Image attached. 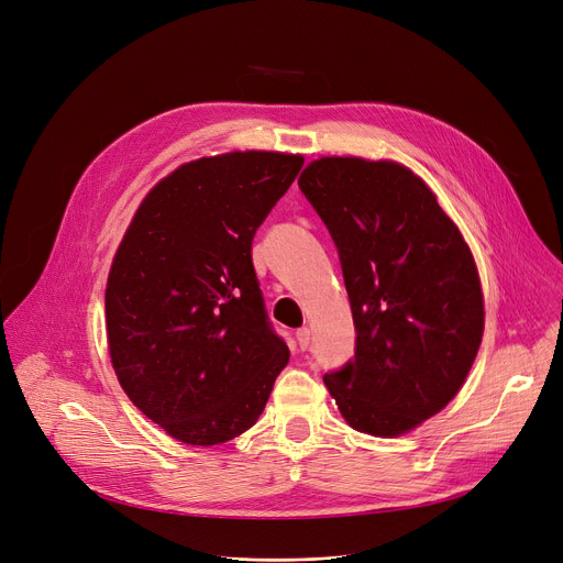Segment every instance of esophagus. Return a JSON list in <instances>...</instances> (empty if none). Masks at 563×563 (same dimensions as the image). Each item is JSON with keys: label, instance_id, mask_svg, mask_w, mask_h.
<instances>
[{"label": "esophagus", "instance_id": "1", "mask_svg": "<svg viewBox=\"0 0 563 563\" xmlns=\"http://www.w3.org/2000/svg\"><path fill=\"white\" fill-rule=\"evenodd\" d=\"M295 340H297V344H299V349L301 351H306L308 346H310V331L306 329V327H301V329H297V333H295Z\"/></svg>", "mask_w": 563, "mask_h": 563}]
</instances>
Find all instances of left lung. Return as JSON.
Listing matches in <instances>:
<instances>
[{"mask_svg": "<svg viewBox=\"0 0 563 563\" xmlns=\"http://www.w3.org/2000/svg\"><path fill=\"white\" fill-rule=\"evenodd\" d=\"M299 190L335 241L355 355L324 385L346 422L400 435L463 387L483 338L474 257L429 187L391 161L329 156Z\"/></svg>", "mask_w": 563, "mask_h": 563, "instance_id": "left-lung-1", "label": "left lung"}]
</instances>
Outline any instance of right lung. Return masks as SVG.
I'll use <instances>...</instances> for the list:
<instances>
[{"label":"right lung","mask_w":563,"mask_h":563,"mask_svg":"<svg viewBox=\"0 0 563 563\" xmlns=\"http://www.w3.org/2000/svg\"><path fill=\"white\" fill-rule=\"evenodd\" d=\"M301 165L279 152L180 165L145 197L113 257L104 310L118 383L180 443L219 445L253 427L288 362L253 239Z\"/></svg>","instance_id":"add662e5"}]
</instances>
